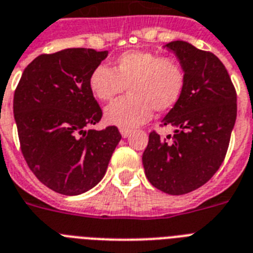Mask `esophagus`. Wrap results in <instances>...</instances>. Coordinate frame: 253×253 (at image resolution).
Listing matches in <instances>:
<instances>
[{
    "label": "esophagus",
    "mask_w": 253,
    "mask_h": 253,
    "mask_svg": "<svg viewBox=\"0 0 253 253\" xmlns=\"http://www.w3.org/2000/svg\"><path fill=\"white\" fill-rule=\"evenodd\" d=\"M121 135H122L123 138H128L131 135V130H128V128H121Z\"/></svg>",
    "instance_id": "esophagus-1"
}]
</instances>
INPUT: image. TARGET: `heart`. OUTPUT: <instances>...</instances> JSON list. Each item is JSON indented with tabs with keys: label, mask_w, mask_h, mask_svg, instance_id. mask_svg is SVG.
<instances>
[{
	"label": "heart",
	"mask_w": 253,
	"mask_h": 253,
	"mask_svg": "<svg viewBox=\"0 0 253 253\" xmlns=\"http://www.w3.org/2000/svg\"><path fill=\"white\" fill-rule=\"evenodd\" d=\"M186 73L174 57L130 49L113 60L111 68L97 65L89 76V89L95 98L107 102L121 94H128L105 109L110 125L132 128L151 118L155 111L166 113L176 106L184 94Z\"/></svg>",
	"instance_id": "b5f03b06"
}]
</instances>
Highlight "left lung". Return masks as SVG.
Instances as JSON below:
<instances>
[{"mask_svg": "<svg viewBox=\"0 0 253 253\" xmlns=\"http://www.w3.org/2000/svg\"><path fill=\"white\" fill-rule=\"evenodd\" d=\"M186 73L184 94L162 121L172 135L152 131L143 167L155 188L173 196L206 184L222 166L236 121V90L223 63L188 42L166 45Z\"/></svg>", "mask_w": 253, "mask_h": 253, "instance_id": "left-lung-1", "label": "left lung"}]
</instances>
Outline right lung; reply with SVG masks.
Segmentation results:
<instances>
[{
    "label": "right lung",
    "instance_id": "right-lung-1",
    "mask_svg": "<svg viewBox=\"0 0 253 253\" xmlns=\"http://www.w3.org/2000/svg\"><path fill=\"white\" fill-rule=\"evenodd\" d=\"M107 51L67 48L43 53L22 73L14 93L21 151L37 178L53 192L77 196L106 173L122 135L115 126L86 130L102 110L89 89Z\"/></svg>",
    "mask_w": 253,
    "mask_h": 253
}]
</instances>
